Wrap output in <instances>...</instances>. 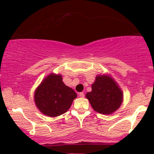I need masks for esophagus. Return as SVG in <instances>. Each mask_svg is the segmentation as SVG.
Masks as SVG:
<instances>
[{
  "mask_svg": "<svg viewBox=\"0 0 154 154\" xmlns=\"http://www.w3.org/2000/svg\"><path fill=\"white\" fill-rule=\"evenodd\" d=\"M79 97H81V98H83V97L85 96V94H84V93L81 92V93H79Z\"/></svg>",
  "mask_w": 154,
  "mask_h": 154,
  "instance_id": "34e87169",
  "label": "esophagus"
}]
</instances>
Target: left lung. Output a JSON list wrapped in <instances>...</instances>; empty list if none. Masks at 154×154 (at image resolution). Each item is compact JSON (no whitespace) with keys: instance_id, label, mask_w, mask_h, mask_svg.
I'll return each mask as SVG.
<instances>
[{"instance_id":"8db88e82","label":"left lung","mask_w":154,"mask_h":154,"mask_svg":"<svg viewBox=\"0 0 154 154\" xmlns=\"http://www.w3.org/2000/svg\"><path fill=\"white\" fill-rule=\"evenodd\" d=\"M92 107L103 114H110L117 110L122 102V92L109 76H98L92 85V91L86 94Z\"/></svg>"}]
</instances>
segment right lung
I'll return each mask as SVG.
<instances>
[{
	"label": "right lung",
	"instance_id": "add662e5",
	"mask_svg": "<svg viewBox=\"0 0 154 154\" xmlns=\"http://www.w3.org/2000/svg\"><path fill=\"white\" fill-rule=\"evenodd\" d=\"M76 97L77 93L63 82L61 75L51 74L35 91V101L43 114L55 117L66 113Z\"/></svg>",
	"mask_w": 154,
	"mask_h": 154
}]
</instances>
